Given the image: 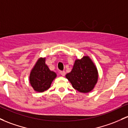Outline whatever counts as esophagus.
<instances>
[{"instance_id": "1", "label": "esophagus", "mask_w": 128, "mask_h": 128, "mask_svg": "<svg viewBox=\"0 0 128 128\" xmlns=\"http://www.w3.org/2000/svg\"><path fill=\"white\" fill-rule=\"evenodd\" d=\"M60 74H61L62 76H65L66 75V72L64 71H61L60 72Z\"/></svg>"}]
</instances>
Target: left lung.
Listing matches in <instances>:
<instances>
[{
  "label": "left lung",
  "instance_id": "obj_1",
  "mask_svg": "<svg viewBox=\"0 0 128 128\" xmlns=\"http://www.w3.org/2000/svg\"><path fill=\"white\" fill-rule=\"evenodd\" d=\"M66 76L74 89L81 93H88L97 82L98 72L90 59L84 56L76 60L72 70Z\"/></svg>",
  "mask_w": 128,
  "mask_h": 128
}]
</instances>
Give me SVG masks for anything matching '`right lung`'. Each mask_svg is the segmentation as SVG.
<instances>
[{
    "label": "right lung",
    "instance_id": "add662e5",
    "mask_svg": "<svg viewBox=\"0 0 128 128\" xmlns=\"http://www.w3.org/2000/svg\"><path fill=\"white\" fill-rule=\"evenodd\" d=\"M45 58H40L35 64L30 75V82L34 90L44 92L49 89L56 74L50 70L45 62Z\"/></svg>",
    "mask_w": 128,
    "mask_h": 128
}]
</instances>
